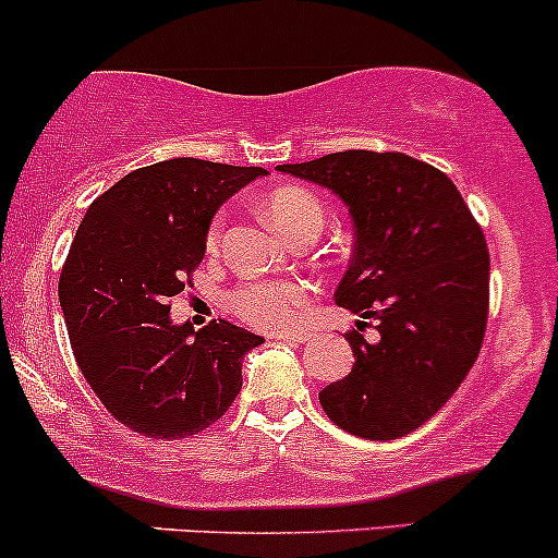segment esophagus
Listing matches in <instances>:
<instances>
[{"instance_id":"obj_1","label":"esophagus","mask_w":558,"mask_h":558,"mask_svg":"<svg viewBox=\"0 0 558 558\" xmlns=\"http://www.w3.org/2000/svg\"><path fill=\"white\" fill-rule=\"evenodd\" d=\"M271 340H279V342H292V345H298V342L311 340V335H305V331H284V335H274Z\"/></svg>"}]
</instances>
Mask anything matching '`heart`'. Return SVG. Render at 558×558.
Segmentation results:
<instances>
[{
  "instance_id": "obj_1",
  "label": "heart",
  "mask_w": 558,
  "mask_h": 558,
  "mask_svg": "<svg viewBox=\"0 0 558 558\" xmlns=\"http://www.w3.org/2000/svg\"><path fill=\"white\" fill-rule=\"evenodd\" d=\"M260 210L266 216V221L271 223L279 234H292L300 227H318L322 229L324 210L318 197L311 190L295 184L277 186V190L268 192L260 199ZM223 223L221 218L210 223L208 240L205 245L213 253L221 245ZM313 284L308 281H292V279H255L245 281V284L236 287L229 295V308L240 318L253 324L258 329H290L292 324H298L303 318V313L308 311L313 303Z\"/></svg>"
}]
</instances>
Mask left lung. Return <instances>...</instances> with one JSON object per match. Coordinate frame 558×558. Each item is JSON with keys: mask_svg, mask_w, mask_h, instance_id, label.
Listing matches in <instances>:
<instances>
[{"mask_svg": "<svg viewBox=\"0 0 558 558\" xmlns=\"http://www.w3.org/2000/svg\"><path fill=\"white\" fill-rule=\"evenodd\" d=\"M279 171L327 186L348 205L353 260L335 303L374 318L379 331V342L348 331L353 368L324 387L318 403L350 435H411L448 403L480 355L490 300L485 234L453 181L403 153L345 149Z\"/></svg>", "mask_w": 558, "mask_h": 558, "instance_id": "8db88e82", "label": "left lung"}]
</instances>
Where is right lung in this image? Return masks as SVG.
Masks as SVG:
<instances>
[{
  "mask_svg": "<svg viewBox=\"0 0 558 558\" xmlns=\"http://www.w3.org/2000/svg\"><path fill=\"white\" fill-rule=\"evenodd\" d=\"M266 173L162 160L126 173L81 221L58 287L68 337L105 409L144 437L197 435L242 390V359L263 337L223 318L177 327L168 313L203 263L216 210Z\"/></svg>",
  "mask_w": 558,
  "mask_h": 558,
  "instance_id": "1",
  "label": "right lung"
}]
</instances>
